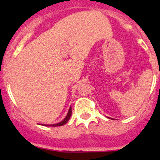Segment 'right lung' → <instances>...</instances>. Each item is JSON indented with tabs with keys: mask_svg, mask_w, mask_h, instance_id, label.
I'll return each mask as SVG.
<instances>
[{
	"mask_svg": "<svg viewBox=\"0 0 160 160\" xmlns=\"http://www.w3.org/2000/svg\"><path fill=\"white\" fill-rule=\"evenodd\" d=\"M71 114H72V111H71V107H70V108L69 109V111H68V114L67 115H66V118H64V119L62 121V122H58V123H55V124H51V125H46V126H49V127H59V126H63L65 125V124L66 123V122L69 121V119H70V116H71Z\"/></svg>",
	"mask_w": 160,
	"mask_h": 160,
	"instance_id": "obj_1",
	"label": "right lung"
}]
</instances>
